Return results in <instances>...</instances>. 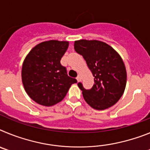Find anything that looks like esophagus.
Listing matches in <instances>:
<instances>
[{
  "label": "esophagus",
  "mask_w": 150,
  "mask_h": 150,
  "mask_svg": "<svg viewBox=\"0 0 150 150\" xmlns=\"http://www.w3.org/2000/svg\"><path fill=\"white\" fill-rule=\"evenodd\" d=\"M76 80H77L78 82H79V81H80V80H81V76H79V75H78V76H77V77H76Z\"/></svg>",
  "instance_id": "34e87169"
}]
</instances>
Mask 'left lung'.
Returning <instances> with one entry per match:
<instances>
[{"instance_id": "left-lung-1", "label": "left lung", "mask_w": 150, "mask_h": 150, "mask_svg": "<svg viewBox=\"0 0 150 150\" xmlns=\"http://www.w3.org/2000/svg\"><path fill=\"white\" fill-rule=\"evenodd\" d=\"M74 50L83 55L95 77L91 89H86L78 83L85 100L98 110L114 105L126 86V70L121 56L110 46L99 40H76Z\"/></svg>"}]
</instances>
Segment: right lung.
Segmentation results:
<instances>
[{
  "mask_svg": "<svg viewBox=\"0 0 150 150\" xmlns=\"http://www.w3.org/2000/svg\"><path fill=\"white\" fill-rule=\"evenodd\" d=\"M68 45L67 41H45L34 46L26 56L22 64V83L36 103L55 105L63 100L71 85L77 83L67 75L60 62Z\"/></svg>",
  "mask_w": 150,
  "mask_h": 150,
  "instance_id": "right-lung-1",
  "label": "right lung"
}]
</instances>
